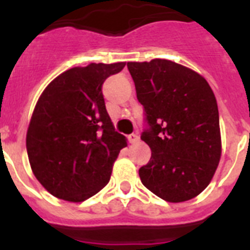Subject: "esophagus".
Returning a JSON list of instances; mask_svg holds the SVG:
<instances>
[{
    "instance_id": "1",
    "label": "esophagus",
    "mask_w": 250,
    "mask_h": 250,
    "mask_svg": "<svg viewBox=\"0 0 250 250\" xmlns=\"http://www.w3.org/2000/svg\"><path fill=\"white\" fill-rule=\"evenodd\" d=\"M127 139H129V143L135 144V143H138L139 141V135L138 134H130V135L127 136Z\"/></svg>"
}]
</instances>
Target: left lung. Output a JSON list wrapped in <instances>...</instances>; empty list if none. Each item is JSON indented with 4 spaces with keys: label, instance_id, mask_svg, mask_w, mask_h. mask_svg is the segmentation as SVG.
Returning a JSON list of instances; mask_svg holds the SVG:
<instances>
[{
    "label": "left lung",
    "instance_id": "left-lung-1",
    "mask_svg": "<svg viewBox=\"0 0 250 250\" xmlns=\"http://www.w3.org/2000/svg\"><path fill=\"white\" fill-rule=\"evenodd\" d=\"M144 107L141 140L151 149L139 169L141 183L170 203L193 199L209 185L222 154L219 111L204 77L155 59L127 62Z\"/></svg>",
    "mask_w": 250,
    "mask_h": 250
}]
</instances>
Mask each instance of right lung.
<instances>
[{"instance_id": "add662e5", "label": "right lung", "mask_w": 250, "mask_h": 250, "mask_svg": "<svg viewBox=\"0 0 250 250\" xmlns=\"http://www.w3.org/2000/svg\"><path fill=\"white\" fill-rule=\"evenodd\" d=\"M125 62L70 68L45 89L26 136L31 169L59 199L83 202L110 180L112 164L126 146L106 111L103 83Z\"/></svg>"}]
</instances>
